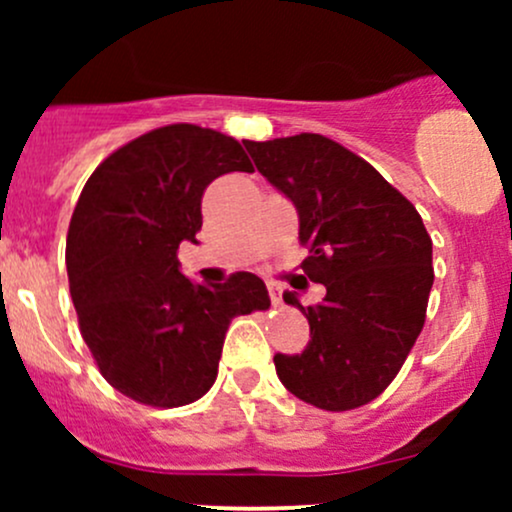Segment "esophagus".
<instances>
[{"label": "esophagus", "mask_w": 512, "mask_h": 512, "mask_svg": "<svg viewBox=\"0 0 512 512\" xmlns=\"http://www.w3.org/2000/svg\"><path fill=\"white\" fill-rule=\"evenodd\" d=\"M267 289H269V298H272V303H274V305H281V289H279V286L269 284Z\"/></svg>", "instance_id": "obj_1"}]
</instances>
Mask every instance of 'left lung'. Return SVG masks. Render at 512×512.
Instances as JSON below:
<instances>
[{"mask_svg": "<svg viewBox=\"0 0 512 512\" xmlns=\"http://www.w3.org/2000/svg\"><path fill=\"white\" fill-rule=\"evenodd\" d=\"M255 168L298 211L310 257L303 274L327 289L303 308V354H276L291 395L327 411L375 399L407 361L426 320L433 243L419 211L370 163L322 134L243 142Z\"/></svg>", "mask_w": 512, "mask_h": 512, "instance_id": "8db88e82", "label": "left lung"}]
</instances>
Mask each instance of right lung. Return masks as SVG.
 I'll return each instance as SVG.
<instances>
[{
    "label": "right lung",
    "mask_w": 512,
    "mask_h": 512,
    "mask_svg": "<svg viewBox=\"0 0 512 512\" xmlns=\"http://www.w3.org/2000/svg\"><path fill=\"white\" fill-rule=\"evenodd\" d=\"M252 173L233 137L168 125L110 154L81 190L67 233L69 291L103 378L149 407L207 395L233 317L269 308L260 276L195 284L180 243H197L202 195L219 175Z\"/></svg>",
    "instance_id": "right-lung-1"
}]
</instances>
